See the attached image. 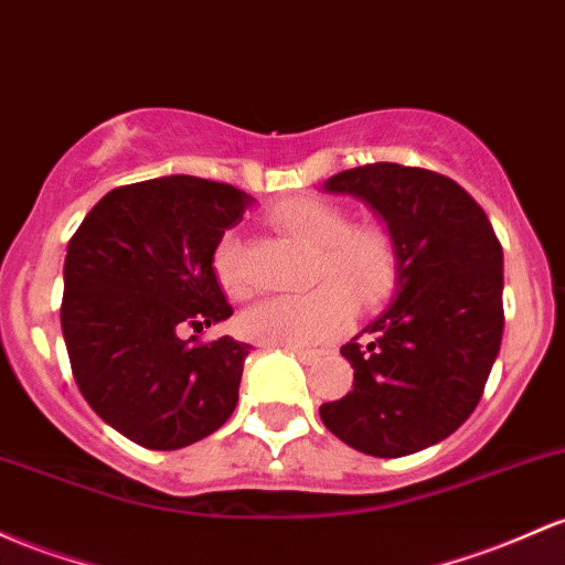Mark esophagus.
I'll use <instances>...</instances> for the list:
<instances>
[{
  "instance_id": "esophagus-1",
  "label": "esophagus",
  "mask_w": 565,
  "mask_h": 565,
  "mask_svg": "<svg viewBox=\"0 0 565 565\" xmlns=\"http://www.w3.org/2000/svg\"><path fill=\"white\" fill-rule=\"evenodd\" d=\"M284 351H287V353H292V356H297V359H300V362H302V364H313V362H316V359H319V356H321V353H319V351H311V349H284Z\"/></svg>"
}]
</instances>
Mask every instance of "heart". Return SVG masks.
<instances>
[{"instance_id": "obj_1", "label": "heart", "mask_w": 565, "mask_h": 565, "mask_svg": "<svg viewBox=\"0 0 565 565\" xmlns=\"http://www.w3.org/2000/svg\"><path fill=\"white\" fill-rule=\"evenodd\" d=\"M270 225L316 252L306 295L273 297L241 316V330L270 345H308L330 340L349 319L353 306L370 308L394 289L399 278V246L381 222L349 225V212L327 198H289L268 212ZM212 268L227 295H249L244 249L233 233L214 246Z\"/></svg>"}]
</instances>
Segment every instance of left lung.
<instances>
[{"instance_id": "8db88e82", "label": "left lung", "mask_w": 565, "mask_h": 565, "mask_svg": "<svg viewBox=\"0 0 565 565\" xmlns=\"http://www.w3.org/2000/svg\"><path fill=\"white\" fill-rule=\"evenodd\" d=\"M383 216L399 246L396 297L340 353L353 388L321 420L377 458L418 454L472 415L504 332V254L480 203L450 177L399 163L334 173Z\"/></svg>"}]
</instances>
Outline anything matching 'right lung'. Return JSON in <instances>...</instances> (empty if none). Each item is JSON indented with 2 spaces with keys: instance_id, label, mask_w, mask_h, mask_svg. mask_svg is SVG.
Returning a JSON list of instances; mask_svg holds the SVG:
<instances>
[{
  "instance_id": "add662e5",
  "label": "right lung",
  "mask_w": 565,
  "mask_h": 565,
  "mask_svg": "<svg viewBox=\"0 0 565 565\" xmlns=\"http://www.w3.org/2000/svg\"><path fill=\"white\" fill-rule=\"evenodd\" d=\"M252 198L201 177L115 188L72 235L61 330L85 402L150 450L188 448L238 402L252 345L182 340L231 319L212 254Z\"/></svg>"
}]
</instances>
